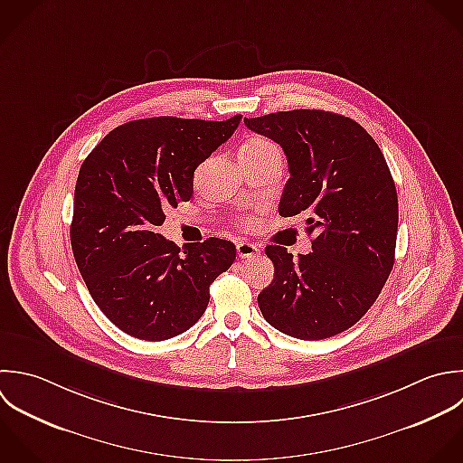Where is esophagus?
<instances>
[{"mask_svg": "<svg viewBox=\"0 0 463 463\" xmlns=\"http://www.w3.org/2000/svg\"><path fill=\"white\" fill-rule=\"evenodd\" d=\"M236 250H238V256H240V258H252V256H256V254L260 252L258 245H254V243H250V241H240V243L236 245Z\"/></svg>", "mask_w": 463, "mask_h": 463, "instance_id": "1", "label": "esophagus"}]
</instances>
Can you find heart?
Returning <instances> with one entry per match:
<instances>
[{"label": "heart", "instance_id": "1", "mask_svg": "<svg viewBox=\"0 0 463 463\" xmlns=\"http://www.w3.org/2000/svg\"><path fill=\"white\" fill-rule=\"evenodd\" d=\"M240 151H247V153H260V151H278L276 144L265 137H254L250 140H247Z\"/></svg>", "mask_w": 463, "mask_h": 463}]
</instances>
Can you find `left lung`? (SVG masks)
<instances>
[{
  "instance_id": "left-lung-1",
  "label": "left lung",
  "mask_w": 463,
  "mask_h": 463,
  "mask_svg": "<svg viewBox=\"0 0 463 463\" xmlns=\"http://www.w3.org/2000/svg\"><path fill=\"white\" fill-rule=\"evenodd\" d=\"M245 126L283 147L290 178L279 214H305L316 234L298 260L285 247L265 249L274 279L260 310L290 337H334L370 310L395 263L399 200L386 158L361 124L332 111H278Z\"/></svg>"
}]
</instances>
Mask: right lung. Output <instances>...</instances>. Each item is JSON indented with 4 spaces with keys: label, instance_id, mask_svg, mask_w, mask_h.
Wrapping results in <instances>:
<instances>
[{
    "label": "right lung",
    "instance_id": "obj_1",
    "mask_svg": "<svg viewBox=\"0 0 463 463\" xmlns=\"http://www.w3.org/2000/svg\"><path fill=\"white\" fill-rule=\"evenodd\" d=\"M240 120H131L109 131L82 162L71 250L90 296L124 334L144 341L184 334L203 316L211 283L236 260L227 240L180 249L156 227L169 207L189 202L194 169Z\"/></svg>",
    "mask_w": 463,
    "mask_h": 463
}]
</instances>
